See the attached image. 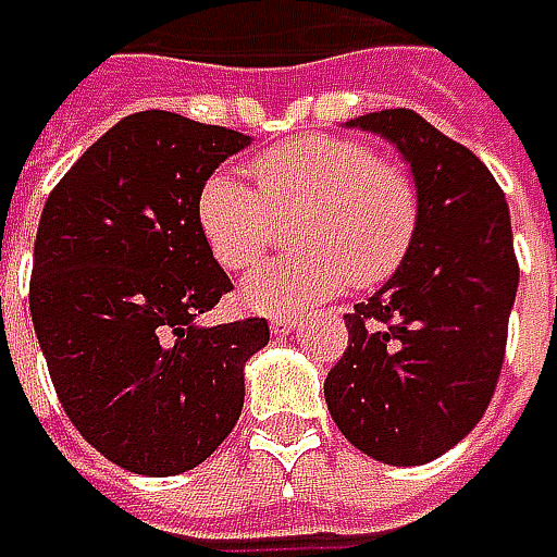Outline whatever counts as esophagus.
<instances>
[{
  "mask_svg": "<svg viewBox=\"0 0 557 557\" xmlns=\"http://www.w3.org/2000/svg\"><path fill=\"white\" fill-rule=\"evenodd\" d=\"M294 325H297V319H294V315H275V319L269 322L272 334H278V337H285V334L294 332Z\"/></svg>",
  "mask_w": 557,
  "mask_h": 557,
  "instance_id": "1",
  "label": "esophagus"
}]
</instances>
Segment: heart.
<instances>
[{"mask_svg":"<svg viewBox=\"0 0 557 557\" xmlns=\"http://www.w3.org/2000/svg\"><path fill=\"white\" fill-rule=\"evenodd\" d=\"M257 187L216 170L198 191V228L216 263L242 272L257 263L282 223L297 250L253 269L242 285L247 307L294 312L344 288H374L406 263L421 201L409 170L377 161L366 141L304 136L250 163Z\"/></svg>","mask_w":557,"mask_h":557,"instance_id":"b5f03b06","label":"heart"}]
</instances>
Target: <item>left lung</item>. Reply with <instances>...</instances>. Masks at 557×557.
Returning a JSON list of instances; mask_svg holds the SVG:
<instances>
[{"label": "left lung", "instance_id": "obj_1", "mask_svg": "<svg viewBox=\"0 0 557 557\" xmlns=\"http://www.w3.org/2000/svg\"><path fill=\"white\" fill-rule=\"evenodd\" d=\"M350 126L399 148L421 220L406 263L344 315L350 341L325 403L359 453L424 465L471 434L499 384L521 275L508 203L481 158L416 111H374Z\"/></svg>", "mask_w": 557, "mask_h": 557}]
</instances>
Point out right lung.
Instances as JSON below:
<instances>
[{
	"instance_id": "add662e5",
	"label": "right lung",
	"mask_w": 557,
	"mask_h": 557,
	"mask_svg": "<svg viewBox=\"0 0 557 557\" xmlns=\"http://www.w3.org/2000/svg\"><path fill=\"white\" fill-rule=\"evenodd\" d=\"M245 133L170 111L111 126L64 173L33 245L30 315L54 394L104 459L170 478L201 465L245 406L267 319L201 329L232 290L198 191Z\"/></svg>"
}]
</instances>
